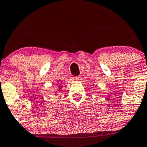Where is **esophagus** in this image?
I'll return each instance as SVG.
<instances>
[{
	"label": "esophagus",
	"mask_w": 147,
	"mask_h": 147,
	"mask_svg": "<svg viewBox=\"0 0 147 147\" xmlns=\"http://www.w3.org/2000/svg\"><path fill=\"white\" fill-rule=\"evenodd\" d=\"M82 78L80 76H78V77H75V80H76V81H80V80H81Z\"/></svg>",
	"instance_id": "obj_1"
}]
</instances>
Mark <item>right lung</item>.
<instances>
[{
  "mask_svg": "<svg viewBox=\"0 0 147 147\" xmlns=\"http://www.w3.org/2000/svg\"><path fill=\"white\" fill-rule=\"evenodd\" d=\"M61 86H60V87H59V89H61Z\"/></svg>",
  "mask_w": 147,
  "mask_h": 147,
  "instance_id": "1",
  "label": "right lung"
}]
</instances>
